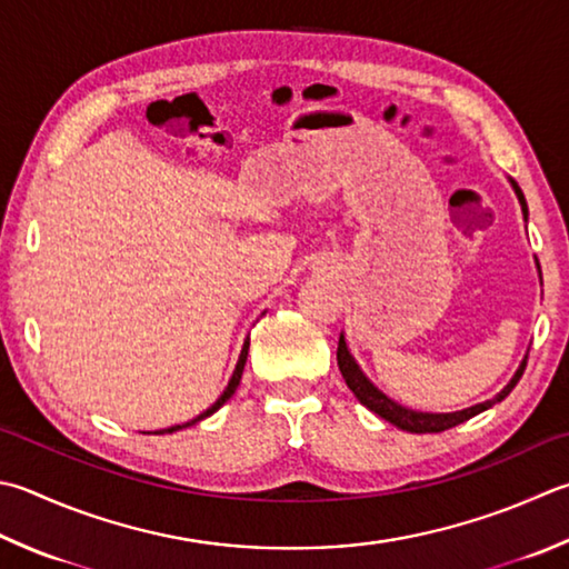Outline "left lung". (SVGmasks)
<instances>
[{
    "instance_id": "8db88e82",
    "label": "left lung",
    "mask_w": 569,
    "mask_h": 569,
    "mask_svg": "<svg viewBox=\"0 0 569 569\" xmlns=\"http://www.w3.org/2000/svg\"><path fill=\"white\" fill-rule=\"evenodd\" d=\"M510 183H512V190H516V196H518V200H520L522 216H525V220H528V202H525L522 190H520V186H518L512 178H510ZM337 363H339L341 377H345L347 386L351 389V393L357 396L359 403H363L369 411L381 416L383 421L399 426V428H403V431H409V433H441V431H446V428H453V426H458V423H463V421H468V418H473V416H478V413L488 411L492 403H498V401L506 399V396H508L512 389H516V383L520 381L525 367H528V353H525V359H522V363L518 367L516 377L510 379V383L496 396V399L483 401V403H476V406H470V409L453 411V413H423V411L406 409V406L391 401L389 396H386L383 391H379L377 386H373V383L367 379V373H363V371L359 369V363L353 361L351 351H349V347H347L345 335L339 337Z\"/></svg>"
}]
</instances>
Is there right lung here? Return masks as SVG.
Returning <instances> with one entry per match:
<instances>
[{
  "label": "right lung",
  "mask_w": 569,
  "mask_h": 569,
  "mask_svg": "<svg viewBox=\"0 0 569 569\" xmlns=\"http://www.w3.org/2000/svg\"><path fill=\"white\" fill-rule=\"evenodd\" d=\"M248 349H250V337H248V341H244L242 345V351H240V359H238V367H234V371H232V377H230V381H228V386H224V391L220 393V399L210 406L208 411H202L200 416H196L192 418V421H188V423H183V426H170V428H163V431H156V433H173V431H180V428H188V426H192V423H198V421H202V418H208V416H212L216 413L220 406L230 399V396L234 393V389H238L240 386V379H242V369H244V361H248Z\"/></svg>",
  "instance_id": "1"
}]
</instances>
